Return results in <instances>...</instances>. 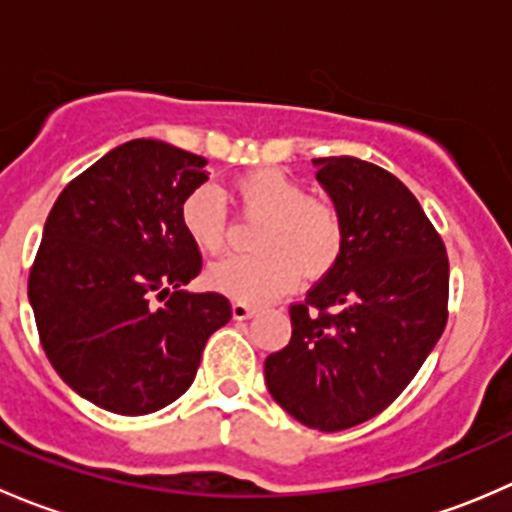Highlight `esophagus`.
<instances>
[{
  "instance_id": "esophagus-1",
  "label": "esophagus",
  "mask_w": 512,
  "mask_h": 512,
  "mask_svg": "<svg viewBox=\"0 0 512 512\" xmlns=\"http://www.w3.org/2000/svg\"><path fill=\"white\" fill-rule=\"evenodd\" d=\"M255 312H257V307H252V304H247V302L232 304V317L235 319H250Z\"/></svg>"
}]
</instances>
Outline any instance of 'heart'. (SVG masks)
I'll use <instances>...</instances> for the list:
<instances>
[{
    "label": "heart",
    "instance_id": "b5f03b06",
    "mask_svg": "<svg viewBox=\"0 0 512 512\" xmlns=\"http://www.w3.org/2000/svg\"><path fill=\"white\" fill-rule=\"evenodd\" d=\"M230 200L245 218H262L255 230V255H230L205 272L210 289L237 302H270L297 285L329 275L342 260L344 218L329 200L307 190L282 170L260 168L230 185ZM180 225L205 255H218L227 242V208L213 185H200L180 205Z\"/></svg>",
    "mask_w": 512,
    "mask_h": 512
}]
</instances>
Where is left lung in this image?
I'll return each mask as SVG.
<instances>
[{"mask_svg": "<svg viewBox=\"0 0 512 512\" xmlns=\"http://www.w3.org/2000/svg\"><path fill=\"white\" fill-rule=\"evenodd\" d=\"M344 218L342 260L289 307L292 339L265 359L272 399L317 431L394 404L448 322V255L409 188L352 156L317 158Z\"/></svg>", "mask_w": 512, "mask_h": 512, "instance_id": "8db88e82", "label": "left lung"}]
</instances>
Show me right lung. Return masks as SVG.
Instances as JSON below:
<instances>
[{
    "mask_svg": "<svg viewBox=\"0 0 512 512\" xmlns=\"http://www.w3.org/2000/svg\"><path fill=\"white\" fill-rule=\"evenodd\" d=\"M208 160L153 138L113 148L56 198L29 270L39 342L84 399L143 416L190 389L230 299L183 292L203 257L180 205ZM156 301H163L160 308Z\"/></svg>",
    "mask_w": 512,
    "mask_h": 512,
    "instance_id": "obj_1",
    "label": "right lung"
}]
</instances>
